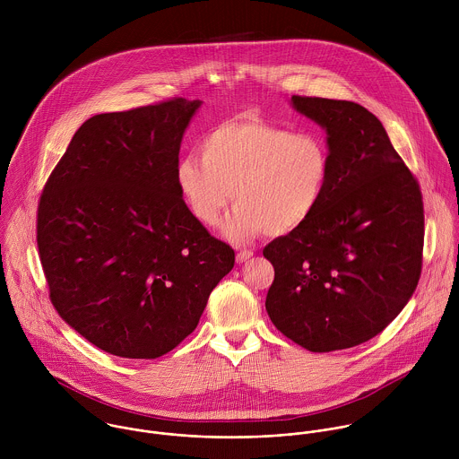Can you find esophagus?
<instances>
[{"label": "esophagus", "instance_id": "34e87169", "mask_svg": "<svg viewBox=\"0 0 459 459\" xmlns=\"http://www.w3.org/2000/svg\"><path fill=\"white\" fill-rule=\"evenodd\" d=\"M251 256H253L251 251H240V253H237V263H246Z\"/></svg>", "mask_w": 459, "mask_h": 459}]
</instances>
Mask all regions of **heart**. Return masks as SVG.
Wrapping results in <instances>:
<instances>
[{"label":"heart","instance_id":"heart-1","mask_svg":"<svg viewBox=\"0 0 459 459\" xmlns=\"http://www.w3.org/2000/svg\"><path fill=\"white\" fill-rule=\"evenodd\" d=\"M199 153L177 164V184L189 210L204 226L219 222L231 197L237 204L224 224L235 244L284 237L320 208L330 182V150L316 134H295L258 117L215 126Z\"/></svg>","mask_w":459,"mask_h":459}]
</instances>
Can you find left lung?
I'll return each mask as SVG.
<instances>
[{
	"label": "left lung",
	"instance_id": "8db88e82",
	"mask_svg": "<svg viewBox=\"0 0 459 459\" xmlns=\"http://www.w3.org/2000/svg\"><path fill=\"white\" fill-rule=\"evenodd\" d=\"M327 132L330 182L300 230L272 240L266 313L288 339L316 353L369 341L411 299L424 246L419 184L382 122L360 104L291 97Z\"/></svg>",
	"mask_w": 459,
	"mask_h": 459
}]
</instances>
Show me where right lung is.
<instances>
[{"label":"right lung","instance_id":"obj_1","mask_svg":"<svg viewBox=\"0 0 459 459\" xmlns=\"http://www.w3.org/2000/svg\"><path fill=\"white\" fill-rule=\"evenodd\" d=\"M199 106L178 97L91 117L40 196L37 244L51 302L111 355L157 359L177 348L235 264L177 184Z\"/></svg>","mask_w":459,"mask_h":459}]
</instances>
